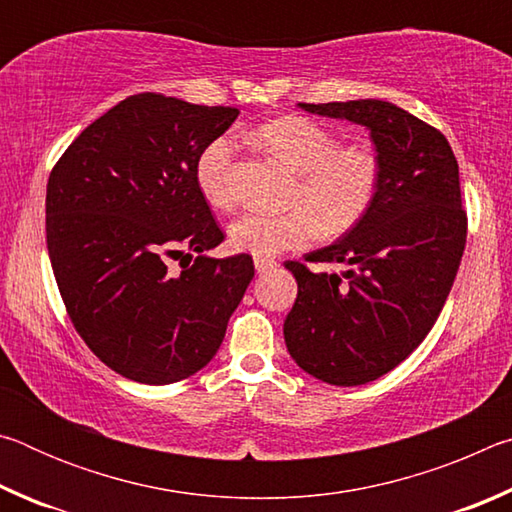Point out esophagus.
<instances>
[{
	"label": "esophagus",
	"mask_w": 512,
	"mask_h": 512,
	"mask_svg": "<svg viewBox=\"0 0 512 512\" xmlns=\"http://www.w3.org/2000/svg\"><path fill=\"white\" fill-rule=\"evenodd\" d=\"M275 266H277V262H275V259H271V257H255L257 273H268V271H273Z\"/></svg>",
	"instance_id": "obj_1"
}]
</instances>
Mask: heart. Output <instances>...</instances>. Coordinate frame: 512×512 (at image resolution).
I'll use <instances>...</instances> for the list:
<instances>
[{"label":"heart","mask_w":512,"mask_h":512,"mask_svg":"<svg viewBox=\"0 0 512 512\" xmlns=\"http://www.w3.org/2000/svg\"><path fill=\"white\" fill-rule=\"evenodd\" d=\"M253 140L298 173L289 212H248L230 225V241L257 257H275L314 241L323 225L332 235L350 230L375 203L381 164L372 146L341 144L332 128L318 121L287 115L268 119L253 131ZM237 144L219 135L203 146L196 160V185L216 210H230L235 192Z\"/></svg>","instance_id":"obj_1"}]
</instances>
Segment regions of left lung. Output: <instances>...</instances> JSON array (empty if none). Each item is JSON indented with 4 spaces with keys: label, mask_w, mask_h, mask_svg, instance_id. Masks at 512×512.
Wrapping results in <instances>:
<instances>
[{
    "label": "left lung",
    "mask_w": 512,
    "mask_h": 512,
    "mask_svg": "<svg viewBox=\"0 0 512 512\" xmlns=\"http://www.w3.org/2000/svg\"><path fill=\"white\" fill-rule=\"evenodd\" d=\"M300 106L368 126L381 183L370 212L339 241L284 264L298 282L284 341L316 379L368 384L418 348L452 291L467 237L458 162L438 128L388 101ZM318 263L346 271L325 274Z\"/></svg>",
    "instance_id": "left-lung-1"
}]
</instances>
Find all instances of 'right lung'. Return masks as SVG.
I'll return each instance as SVG.
<instances>
[{"label": "right lung", "mask_w": 512, "mask_h": 512, "mask_svg": "<svg viewBox=\"0 0 512 512\" xmlns=\"http://www.w3.org/2000/svg\"><path fill=\"white\" fill-rule=\"evenodd\" d=\"M239 110L142 92L60 155L47 183V250L85 345L140 384H173L212 361L255 275L253 257H207L225 239L196 160ZM183 256L180 269L171 258Z\"/></svg>", "instance_id": "obj_1"}]
</instances>
